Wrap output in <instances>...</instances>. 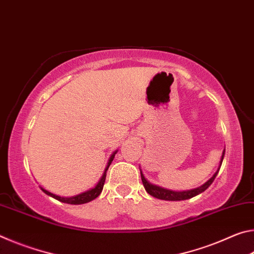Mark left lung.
<instances>
[{
	"instance_id": "left-lung-1",
	"label": "left lung",
	"mask_w": 254,
	"mask_h": 254,
	"mask_svg": "<svg viewBox=\"0 0 254 254\" xmlns=\"http://www.w3.org/2000/svg\"><path fill=\"white\" fill-rule=\"evenodd\" d=\"M224 153H225V150L223 151L222 154V159H221V162H220V167H218V169L216 173L214 174V176L212 178H210L207 183H205L203 186H200L198 188H195V189H191V190H187V191H174V190H168V189H165V188H161V187H158V186H154V185L150 184L147 179L144 178V176L142 174V171H141V179H142V183H143V186L145 188V190H147L148 194H150L153 197H156V198L159 199H163V200H185V199H189L191 198V197H194L196 195L200 194V192L205 191L206 189H207L212 183L214 182L215 177H216L218 171H220L221 168V165L223 162V158H224Z\"/></svg>"
}]
</instances>
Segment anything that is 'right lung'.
I'll list each match as a JSON object with an SVG mask.
<instances>
[{
    "label": "right lung",
    "mask_w": 254,
    "mask_h": 254,
    "mask_svg": "<svg viewBox=\"0 0 254 254\" xmlns=\"http://www.w3.org/2000/svg\"><path fill=\"white\" fill-rule=\"evenodd\" d=\"M117 152L118 151L113 152V154H112V156H111L109 162H107V166H106V168H105L104 174H103L100 182H98V184L96 185L95 187L92 188V189H89V190L85 191V192H81V194L77 195V196H74V197H66V198H65V197H60V196H57V195H55V194H51L50 191L46 190V189H44V188H41L42 191L46 192L47 195L54 197V198H56V199L63 201V203L72 204V205L85 204V203H88V201H91L93 199H95L96 197H98V195H100L101 192H102V190H103V186H104L105 178H106V171H107V169H109V167H110V165L112 163V161H113V159L115 157V154H117Z\"/></svg>",
    "instance_id": "obj_1"
}]
</instances>
